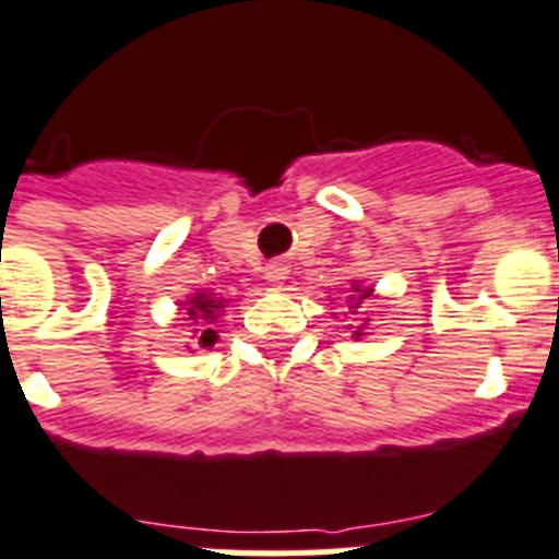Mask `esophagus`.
Listing matches in <instances>:
<instances>
[{
  "label": "esophagus",
  "mask_w": 559,
  "mask_h": 559,
  "mask_svg": "<svg viewBox=\"0 0 559 559\" xmlns=\"http://www.w3.org/2000/svg\"><path fill=\"white\" fill-rule=\"evenodd\" d=\"M264 275H266V281H270V284H281V281L286 278V266L281 264V261H273V264H266Z\"/></svg>",
  "instance_id": "1"
}]
</instances>
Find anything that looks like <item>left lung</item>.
<instances>
[{
    "label": "left lung",
    "instance_id": "1",
    "mask_svg": "<svg viewBox=\"0 0 559 559\" xmlns=\"http://www.w3.org/2000/svg\"><path fill=\"white\" fill-rule=\"evenodd\" d=\"M352 298H348V300H352V307H348V309H360V304H362V300H366V298H371V293H373V289H371V286H360V284H352ZM354 337H362V329H360V332H357V334H354Z\"/></svg>",
    "mask_w": 559,
    "mask_h": 559
}]
</instances>
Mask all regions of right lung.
<instances>
[{
  "label": "right lung",
  "instance_id": "obj_1",
  "mask_svg": "<svg viewBox=\"0 0 559 559\" xmlns=\"http://www.w3.org/2000/svg\"><path fill=\"white\" fill-rule=\"evenodd\" d=\"M222 307H225V300H219L213 293H197L193 298H188L186 304V314L188 320H193L197 326V346L199 348H211L216 340H219V334H216V329H213V323H216V318H219Z\"/></svg>",
  "mask_w": 559,
  "mask_h": 559
}]
</instances>
